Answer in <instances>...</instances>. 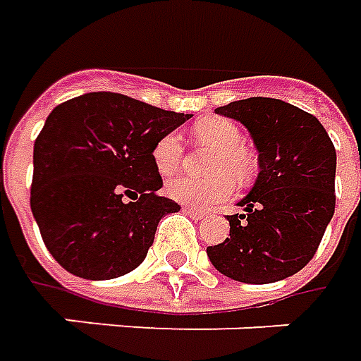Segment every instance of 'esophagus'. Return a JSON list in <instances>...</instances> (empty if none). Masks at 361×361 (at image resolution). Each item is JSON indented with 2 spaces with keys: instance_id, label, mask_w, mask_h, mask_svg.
<instances>
[{
  "instance_id": "obj_1",
  "label": "esophagus",
  "mask_w": 361,
  "mask_h": 361,
  "mask_svg": "<svg viewBox=\"0 0 361 361\" xmlns=\"http://www.w3.org/2000/svg\"><path fill=\"white\" fill-rule=\"evenodd\" d=\"M183 212H188L191 217H195V219H203V217H205V213L200 212V209H195V207H183Z\"/></svg>"
}]
</instances>
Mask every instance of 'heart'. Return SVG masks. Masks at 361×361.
<instances>
[{"label": "heart", "mask_w": 361, "mask_h": 361, "mask_svg": "<svg viewBox=\"0 0 361 361\" xmlns=\"http://www.w3.org/2000/svg\"><path fill=\"white\" fill-rule=\"evenodd\" d=\"M193 136L201 144L215 148L212 156L209 171L215 176L207 180L193 178H176L166 183V193L171 200L183 205H191L195 209H209L213 205L229 200L235 193V180L247 181L255 171V158L243 144V132L239 126L223 116H209L200 120L193 126ZM183 148L180 136L166 134L152 148V161L160 176L168 178L180 168ZM231 173V176L228 173Z\"/></svg>", "instance_id": "b5f03b06"}]
</instances>
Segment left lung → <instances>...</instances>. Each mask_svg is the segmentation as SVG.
<instances>
[{
    "mask_svg": "<svg viewBox=\"0 0 361 361\" xmlns=\"http://www.w3.org/2000/svg\"><path fill=\"white\" fill-rule=\"evenodd\" d=\"M239 120L259 149V176L227 215L229 237L207 247L233 281L267 284L310 263L334 215L336 149L316 116L279 98L252 97L215 109Z\"/></svg>",
    "mask_w": 361,
    "mask_h": 361,
    "instance_id": "left-lung-1",
    "label": "left lung"
}]
</instances>
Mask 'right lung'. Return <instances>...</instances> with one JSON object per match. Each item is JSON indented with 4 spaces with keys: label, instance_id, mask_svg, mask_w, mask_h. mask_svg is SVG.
Wrapping results in <instances>:
<instances>
[{
    "label": "right lung",
    "instance_id": "right-lung-1",
    "mask_svg": "<svg viewBox=\"0 0 361 361\" xmlns=\"http://www.w3.org/2000/svg\"><path fill=\"white\" fill-rule=\"evenodd\" d=\"M190 118L118 92H87L47 116L33 148L31 212L65 271L109 281L146 259L161 217L180 212L158 195L152 148Z\"/></svg>",
    "mask_w": 361,
    "mask_h": 361
}]
</instances>
